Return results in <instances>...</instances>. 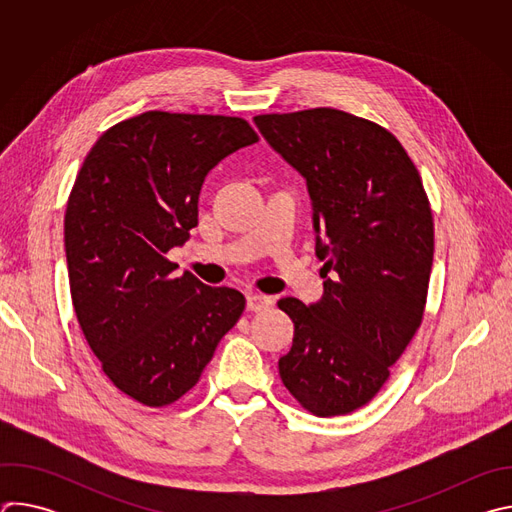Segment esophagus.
Returning <instances> with one entry per match:
<instances>
[{
  "label": "esophagus",
  "mask_w": 512,
  "mask_h": 512,
  "mask_svg": "<svg viewBox=\"0 0 512 512\" xmlns=\"http://www.w3.org/2000/svg\"><path fill=\"white\" fill-rule=\"evenodd\" d=\"M273 304V300L269 296H263V294H247V310L251 312H263L267 310L269 306Z\"/></svg>",
  "instance_id": "esophagus-1"
}]
</instances>
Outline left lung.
I'll use <instances>...</instances> for the list:
<instances>
[{"instance_id": "obj_1", "label": "left lung", "mask_w": 512, "mask_h": 512, "mask_svg": "<svg viewBox=\"0 0 512 512\" xmlns=\"http://www.w3.org/2000/svg\"><path fill=\"white\" fill-rule=\"evenodd\" d=\"M253 121L306 180L326 279L316 304L277 302L296 328L279 375L310 413L344 415L381 391L423 320L429 200L403 145L369 119L318 107Z\"/></svg>"}]
</instances>
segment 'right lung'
I'll use <instances>...</instances> for the list:
<instances>
[{
    "label": "right lung",
    "mask_w": 512,
    "mask_h": 512,
    "mask_svg": "<svg viewBox=\"0 0 512 512\" xmlns=\"http://www.w3.org/2000/svg\"><path fill=\"white\" fill-rule=\"evenodd\" d=\"M259 137L241 117L148 111L107 129L64 214L72 306L109 381L164 407L200 379L245 298L210 287L166 253L198 225L206 174Z\"/></svg>",
    "instance_id": "obj_1"
}]
</instances>
